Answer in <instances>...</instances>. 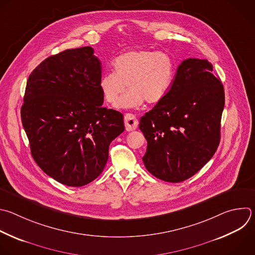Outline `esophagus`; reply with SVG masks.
Returning <instances> with one entry per match:
<instances>
[{
    "instance_id": "34e87169",
    "label": "esophagus",
    "mask_w": 255,
    "mask_h": 255,
    "mask_svg": "<svg viewBox=\"0 0 255 255\" xmlns=\"http://www.w3.org/2000/svg\"><path fill=\"white\" fill-rule=\"evenodd\" d=\"M124 123L127 131H134L138 127V120L132 114H126L124 117Z\"/></svg>"
}]
</instances>
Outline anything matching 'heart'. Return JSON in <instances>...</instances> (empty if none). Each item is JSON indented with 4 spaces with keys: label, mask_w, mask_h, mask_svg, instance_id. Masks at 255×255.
<instances>
[{
    "label": "heart",
    "mask_w": 255,
    "mask_h": 255,
    "mask_svg": "<svg viewBox=\"0 0 255 255\" xmlns=\"http://www.w3.org/2000/svg\"><path fill=\"white\" fill-rule=\"evenodd\" d=\"M114 73H105L99 81L103 99L115 107L140 108L160 103L170 91L177 65L174 57L165 51L146 49L121 54L113 61ZM129 92L121 101L126 86ZM121 102H119V100Z\"/></svg>",
    "instance_id": "obj_1"
}]
</instances>
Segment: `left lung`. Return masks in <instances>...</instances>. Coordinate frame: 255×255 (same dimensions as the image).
I'll return each mask as SVG.
<instances>
[{
  "label": "left lung",
  "instance_id": "left-lung-1",
  "mask_svg": "<svg viewBox=\"0 0 255 255\" xmlns=\"http://www.w3.org/2000/svg\"><path fill=\"white\" fill-rule=\"evenodd\" d=\"M212 70L205 59L184 60L170 91L140 119L139 129L147 140L142 160L163 181L192 177L217 150L224 89Z\"/></svg>",
  "mask_w": 255,
  "mask_h": 255
}]
</instances>
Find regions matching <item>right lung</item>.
Returning a JSON list of instances; mask_svg holds the SVG:
<instances>
[{"label": "right lung", "mask_w": 255, "mask_h": 255, "mask_svg": "<svg viewBox=\"0 0 255 255\" xmlns=\"http://www.w3.org/2000/svg\"><path fill=\"white\" fill-rule=\"evenodd\" d=\"M101 73L88 46L47 58L27 81L21 118L32 156L47 175L67 186L96 179L110 143L125 129L120 112L102 107Z\"/></svg>", "instance_id": "1"}]
</instances>
